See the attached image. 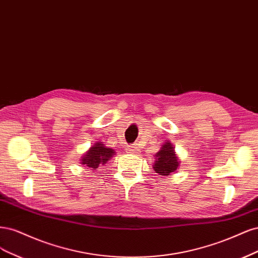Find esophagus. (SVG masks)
Masks as SVG:
<instances>
[{
  "instance_id": "1",
  "label": "esophagus",
  "mask_w": 258,
  "mask_h": 258,
  "mask_svg": "<svg viewBox=\"0 0 258 258\" xmlns=\"http://www.w3.org/2000/svg\"><path fill=\"white\" fill-rule=\"evenodd\" d=\"M126 152L127 153H131V154H135L138 152V149H137V146L136 145H133V146H128L126 148Z\"/></svg>"
}]
</instances>
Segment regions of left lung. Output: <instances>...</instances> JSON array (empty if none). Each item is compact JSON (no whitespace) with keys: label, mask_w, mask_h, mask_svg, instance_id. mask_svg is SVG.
<instances>
[{"label":"left lung","mask_w":258,"mask_h":258,"mask_svg":"<svg viewBox=\"0 0 258 258\" xmlns=\"http://www.w3.org/2000/svg\"><path fill=\"white\" fill-rule=\"evenodd\" d=\"M179 160L174 152L173 146L167 140L161 147V150L155 154L153 169L161 176H170L179 167Z\"/></svg>","instance_id":"1"}]
</instances>
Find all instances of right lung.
Wrapping results in <instances>:
<instances>
[{"label": "right lung", "mask_w": 258, "mask_h": 258, "mask_svg": "<svg viewBox=\"0 0 258 258\" xmlns=\"http://www.w3.org/2000/svg\"><path fill=\"white\" fill-rule=\"evenodd\" d=\"M112 155H114L112 149L105 147L102 143H97L86 152L81 159V164L88 168H92V170H96L99 165L106 164L107 161L111 159Z\"/></svg>", "instance_id": "add662e5"}]
</instances>
